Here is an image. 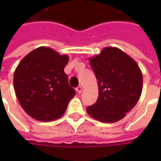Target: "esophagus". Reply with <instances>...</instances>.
Returning a JSON list of instances; mask_svg holds the SVG:
<instances>
[{
	"mask_svg": "<svg viewBox=\"0 0 161 161\" xmlns=\"http://www.w3.org/2000/svg\"><path fill=\"white\" fill-rule=\"evenodd\" d=\"M76 91H77V92H78V93L80 94L81 92L83 91V88H82V86H78V87H77V89H76Z\"/></svg>",
	"mask_w": 161,
	"mask_h": 161,
	"instance_id": "34e87169",
	"label": "esophagus"
}]
</instances>
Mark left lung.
I'll use <instances>...</instances> for the list:
<instances>
[{
	"mask_svg": "<svg viewBox=\"0 0 161 161\" xmlns=\"http://www.w3.org/2000/svg\"><path fill=\"white\" fill-rule=\"evenodd\" d=\"M90 64L98 80L99 94L86 111L102 122L120 121L140 99L142 70L131 57L112 46L104 47L98 55L90 58Z\"/></svg>",
	"mask_w": 161,
	"mask_h": 161,
	"instance_id": "1",
	"label": "left lung"
}]
</instances>
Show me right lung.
I'll return each instance as SVG.
<instances>
[{
    "label": "right lung",
    "instance_id": "right-lung-1",
    "mask_svg": "<svg viewBox=\"0 0 161 161\" xmlns=\"http://www.w3.org/2000/svg\"><path fill=\"white\" fill-rule=\"evenodd\" d=\"M69 61L52 48L40 46L23 58L14 74V87L27 115L41 121L61 117L76 91L64 69Z\"/></svg>",
    "mask_w": 161,
    "mask_h": 161
}]
</instances>
